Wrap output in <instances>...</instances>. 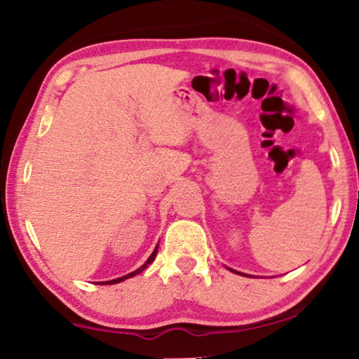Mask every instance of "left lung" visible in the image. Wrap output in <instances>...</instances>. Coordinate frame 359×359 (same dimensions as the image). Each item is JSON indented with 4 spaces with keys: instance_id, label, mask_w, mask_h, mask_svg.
<instances>
[{
    "instance_id": "1",
    "label": "left lung",
    "mask_w": 359,
    "mask_h": 359,
    "mask_svg": "<svg viewBox=\"0 0 359 359\" xmlns=\"http://www.w3.org/2000/svg\"><path fill=\"white\" fill-rule=\"evenodd\" d=\"M234 273H237V271H234ZM237 274H241V273H237ZM245 276V274H244Z\"/></svg>"
}]
</instances>
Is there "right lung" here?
<instances>
[{
	"label": "right lung",
	"mask_w": 359,
	"mask_h": 359,
	"mask_svg": "<svg viewBox=\"0 0 359 359\" xmlns=\"http://www.w3.org/2000/svg\"><path fill=\"white\" fill-rule=\"evenodd\" d=\"M157 249L158 247H156V250L152 252V255L147 258V262L142 264L141 268H137L136 271H133V273H130V274H126V276H123V278H118V279H112V280H106V283H101V284H117V283H122V280H125V279H128V278H133V276H136V274H140L141 271H144V269L149 266V264H151L152 262H154V258H156V255H157Z\"/></svg>",
	"instance_id": "1"
}]
</instances>
